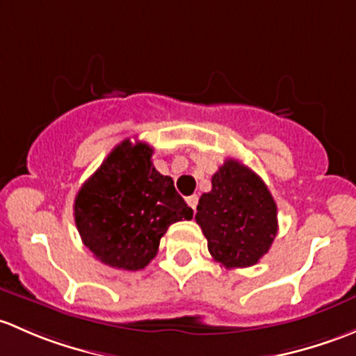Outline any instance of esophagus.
I'll list each match as a JSON object with an SVG mask.
<instances>
[{
	"label": "esophagus",
	"mask_w": 356,
	"mask_h": 356,
	"mask_svg": "<svg viewBox=\"0 0 356 356\" xmlns=\"http://www.w3.org/2000/svg\"><path fill=\"white\" fill-rule=\"evenodd\" d=\"M186 204H188L190 207H192L193 211H195V209H197V204H199V197H197V195H190L188 199H186Z\"/></svg>",
	"instance_id": "esophagus-1"
}]
</instances>
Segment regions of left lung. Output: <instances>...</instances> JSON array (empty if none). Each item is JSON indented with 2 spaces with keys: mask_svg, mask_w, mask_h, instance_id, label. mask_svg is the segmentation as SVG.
<instances>
[{
  "mask_svg": "<svg viewBox=\"0 0 356 356\" xmlns=\"http://www.w3.org/2000/svg\"><path fill=\"white\" fill-rule=\"evenodd\" d=\"M212 259L250 267L269 252L277 234V207L266 183L250 168L228 159L212 177L195 214Z\"/></svg>",
  "mask_w": 356,
  "mask_h": 356,
  "instance_id": "1",
  "label": "left lung"
}]
</instances>
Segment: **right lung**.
<instances>
[{
    "mask_svg": "<svg viewBox=\"0 0 356 356\" xmlns=\"http://www.w3.org/2000/svg\"><path fill=\"white\" fill-rule=\"evenodd\" d=\"M151 157L145 142L127 138L75 197L73 214L83 245L115 269H144L170 225L193 216L173 179L161 175Z\"/></svg>",
    "mask_w": 356,
    "mask_h": 356,
    "instance_id": "right-lung-1",
    "label": "right lung"
}]
</instances>
